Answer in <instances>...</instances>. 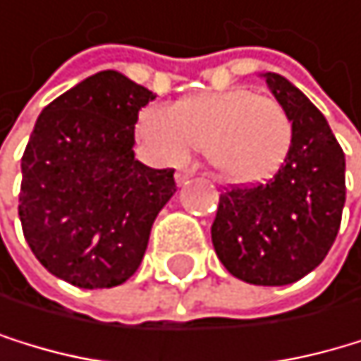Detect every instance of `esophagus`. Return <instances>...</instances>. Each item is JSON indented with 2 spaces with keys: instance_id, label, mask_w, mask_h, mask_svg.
Here are the masks:
<instances>
[{
  "instance_id": "obj_1",
  "label": "esophagus",
  "mask_w": 361,
  "mask_h": 361,
  "mask_svg": "<svg viewBox=\"0 0 361 361\" xmlns=\"http://www.w3.org/2000/svg\"><path fill=\"white\" fill-rule=\"evenodd\" d=\"M190 177H192V169L182 166V169H177V173H175V182H177V186H184Z\"/></svg>"
}]
</instances>
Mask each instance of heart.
<instances>
[{
  "instance_id": "1",
  "label": "heart",
  "mask_w": 361,
  "mask_h": 361,
  "mask_svg": "<svg viewBox=\"0 0 361 361\" xmlns=\"http://www.w3.org/2000/svg\"><path fill=\"white\" fill-rule=\"evenodd\" d=\"M137 133L169 161L204 148L208 166L226 184H257L273 177L290 150L293 124L282 104L248 88L190 95L175 108L150 106Z\"/></svg>"
}]
</instances>
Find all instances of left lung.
Here are the masks:
<instances>
[{"instance_id": "8db88e82", "label": "left lung", "mask_w": 361, "mask_h": 361, "mask_svg": "<svg viewBox=\"0 0 361 361\" xmlns=\"http://www.w3.org/2000/svg\"><path fill=\"white\" fill-rule=\"evenodd\" d=\"M293 124V144L273 179L221 192L211 226L219 262L237 279L286 286L324 262L340 231L346 159L317 108L286 77L264 73Z\"/></svg>"}]
</instances>
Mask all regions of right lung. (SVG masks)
Returning a JSON list of instances; mask_svg holds the SVG:
<instances>
[{
    "mask_svg": "<svg viewBox=\"0 0 361 361\" xmlns=\"http://www.w3.org/2000/svg\"><path fill=\"white\" fill-rule=\"evenodd\" d=\"M155 95L117 71L86 77L37 117L21 157L19 219L42 266L79 288L140 269L173 169L135 159V124Z\"/></svg>",
    "mask_w": 361,
    "mask_h": 361,
    "instance_id": "add662e5",
    "label": "right lung"
}]
</instances>
